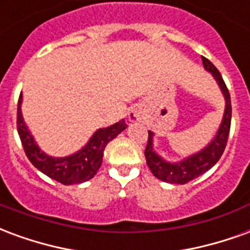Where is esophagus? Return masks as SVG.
Listing matches in <instances>:
<instances>
[{"instance_id":"1","label":"esophagus","mask_w":250,"mask_h":250,"mask_svg":"<svg viewBox=\"0 0 250 250\" xmlns=\"http://www.w3.org/2000/svg\"><path fill=\"white\" fill-rule=\"evenodd\" d=\"M132 119H134V118H132Z\"/></svg>"}]
</instances>
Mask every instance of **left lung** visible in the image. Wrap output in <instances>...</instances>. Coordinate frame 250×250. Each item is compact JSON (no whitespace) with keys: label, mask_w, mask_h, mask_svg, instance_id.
<instances>
[{"label":"left lung","mask_w":250,"mask_h":250,"mask_svg":"<svg viewBox=\"0 0 250 250\" xmlns=\"http://www.w3.org/2000/svg\"><path fill=\"white\" fill-rule=\"evenodd\" d=\"M202 62H204L205 68L213 73V76L218 82L221 91L225 96V115H224L220 130H218L217 135H215V138L209 146L204 148L202 151H199L198 154L186 158L182 162L178 163L166 162L158 154L152 151V136H154V134L151 131H148V139H147V146L146 150H145L147 166L150 167L154 177H157L158 179H161L163 182L185 185L190 182V181H193L194 178L199 177V175H202L218 162V159H220L222 152L225 150L226 143H228L231 120L230 93H229V89L226 87L224 79L221 76L220 71L213 65V62L204 56H202Z\"/></svg>","instance_id":"obj_1"}]
</instances>
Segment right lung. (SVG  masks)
<instances>
[{"label": "right lung", "mask_w": 250, "mask_h": 250, "mask_svg": "<svg viewBox=\"0 0 250 250\" xmlns=\"http://www.w3.org/2000/svg\"><path fill=\"white\" fill-rule=\"evenodd\" d=\"M21 99L22 96L20 95L17 105V131L25 154L36 168L62 185L82 184L93 178L102 166L104 148L108 145V142L127 128L125 120H120L111 127L96 131L87 143V146L71 157H48L40 151V148L33 141V136L30 135L28 127L24 123L21 114Z\"/></svg>", "instance_id": "right-lung-1"}]
</instances>
